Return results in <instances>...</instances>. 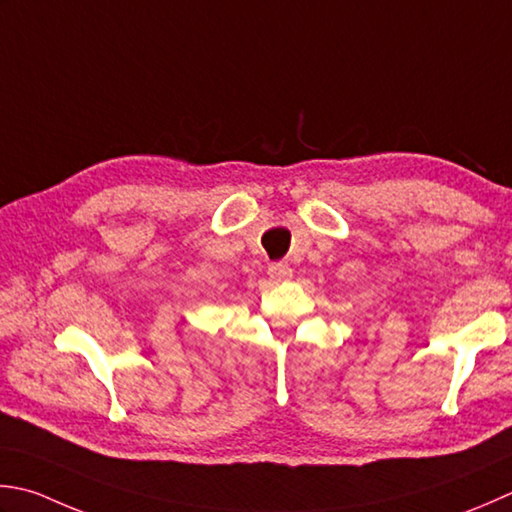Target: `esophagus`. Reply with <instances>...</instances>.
<instances>
[{
  "instance_id": "1",
  "label": "esophagus",
  "mask_w": 512,
  "mask_h": 512,
  "mask_svg": "<svg viewBox=\"0 0 512 512\" xmlns=\"http://www.w3.org/2000/svg\"><path fill=\"white\" fill-rule=\"evenodd\" d=\"M268 275L273 282H288L290 277H293V268L284 262H277V264H270L268 266Z\"/></svg>"
}]
</instances>
